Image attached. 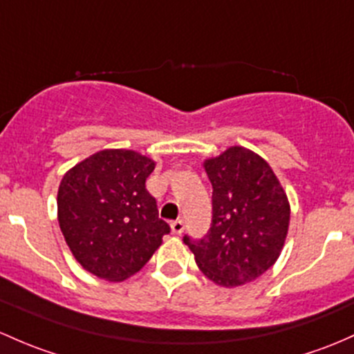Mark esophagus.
Returning <instances> with one entry per match:
<instances>
[{
  "label": "esophagus",
  "instance_id": "1",
  "mask_svg": "<svg viewBox=\"0 0 354 354\" xmlns=\"http://www.w3.org/2000/svg\"><path fill=\"white\" fill-rule=\"evenodd\" d=\"M171 230H173L174 234H181L185 230V222L183 218H176V221L171 222Z\"/></svg>",
  "mask_w": 354,
  "mask_h": 354
}]
</instances>
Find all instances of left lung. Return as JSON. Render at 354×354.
Returning a JSON list of instances; mask_svg holds the SVG:
<instances>
[{"instance_id": "1", "label": "left lung", "mask_w": 354, "mask_h": 354, "mask_svg": "<svg viewBox=\"0 0 354 354\" xmlns=\"http://www.w3.org/2000/svg\"><path fill=\"white\" fill-rule=\"evenodd\" d=\"M212 188V224L202 239L183 237L202 273L222 286L261 277L285 244L290 205L263 158L229 147L205 161Z\"/></svg>"}]
</instances>
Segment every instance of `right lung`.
Returning a JSON list of instances; mask_svg holds the SVG:
<instances>
[{
	"label": "right lung",
	"instance_id": "right-lung-1",
	"mask_svg": "<svg viewBox=\"0 0 354 354\" xmlns=\"http://www.w3.org/2000/svg\"><path fill=\"white\" fill-rule=\"evenodd\" d=\"M152 169L154 161L139 152L110 149L64 174L57 193L59 225L74 258L89 273L125 280L169 234L146 188Z\"/></svg>",
	"mask_w": 354,
	"mask_h": 354
}]
</instances>
